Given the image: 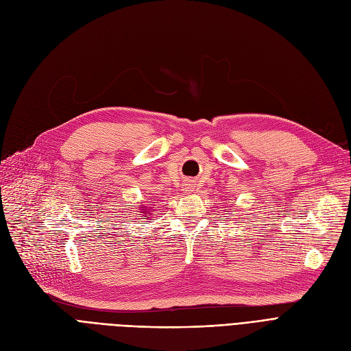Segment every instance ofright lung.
<instances>
[{
    "label": "right lung",
    "instance_id": "1",
    "mask_svg": "<svg viewBox=\"0 0 351 351\" xmlns=\"http://www.w3.org/2000/svg\"><path fill=\"white\" fill-rule=\"evenodd\" d=\"M138 210H140V211H138V213H140L138 215H145V214H146V215H149V213H152V211H150V208H147V206H146L145 204H141V205L138 206Z\"/></svg>",
    "mask_w": 351,
    "mask_h": 351
}]
</instances>
